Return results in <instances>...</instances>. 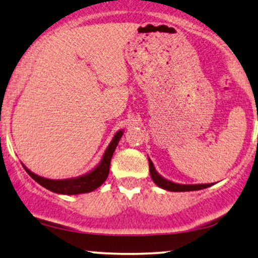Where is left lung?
<instances>
[{
	"label": "left lung",
	"instance_id": "left-lung-1",
	"mask_svg": "<svg viewBox=\"0 0 258 258\" xmlns=\"http://www.w3.org/2000/svg\"><path fill=\"white\" fill-rule=\"evenodd\" d=\"M148 161H149V170L151 179H153L155 184L158 185L162 189L168 190V191H194V190L206 189L208 186H211L214 184V183H208V184H179V183L171 182L158 174L156 169L154 167V163L151 162L149 157H148Z\"/></svg>",
	"mask_w": 258,
	"mask_h": 258
}]
</instances>
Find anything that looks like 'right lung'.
Returning <instances> with one entry per match:
<instances>
[{
    "mask_svg": "<svg viewBox=\"0 0 258 258\" xmlns=\"http://www.w3.org/2000/svg\"><path fill=\"white\" fill-rule=\"evenodd\" d=\"M124 133V130L121 129L115 134V136L112 137L111 142L109 143V146L105 149L103 156L100 163L95 167L93 170H90L87 174L79 177H73V178H66V179H50L41 177L36 174H34L33 171H30L26 165H23V168L26 169V171L29 174V176L33 179H35L38 184L44 186L45 189L50 190L52 192L61 194V195H79V194H86L94 191L95 189H97L98 186L102 185L107 179L109 175V168H110V161L114 151L117 147L118 141L121 140V137Z\"/></svg>",
    "mask_w": 258,
    "mask_h": 258,
    "instance_id": "add662e5",
    "label": "right lung"
}]
</instances>
